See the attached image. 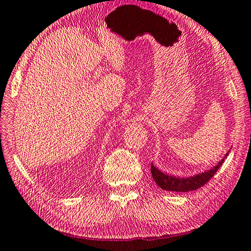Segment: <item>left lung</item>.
Returning <instances> with one entry per match:
<instances>
[{"label": "left lung", "mask_w": 251, "mask_h": 251, "mask_svg": "<svg viewBox=\"0 0 251 251\" xmlns=\"http://www.w3.org/2000/svg\"><path fill=\"white\" fill-rule=\"evenodd\" d=\"M228 153L225 155L227 157ZM225 157L219 162V163L215 166V168L210 169L207 172H204L201 174H197L195 176L181 178L171 176V175L164 174L157 170L153 163L151 164V173L152 177L154 179L155 183L159 185L162 190L165 191H172V192H188V191H195L197 188L204 186L210 178L214 176V174L217 172L218 169L221 168L223 162L225 161Z\"/></svg>", "instance_id": "obj_1"}]
</instances>
